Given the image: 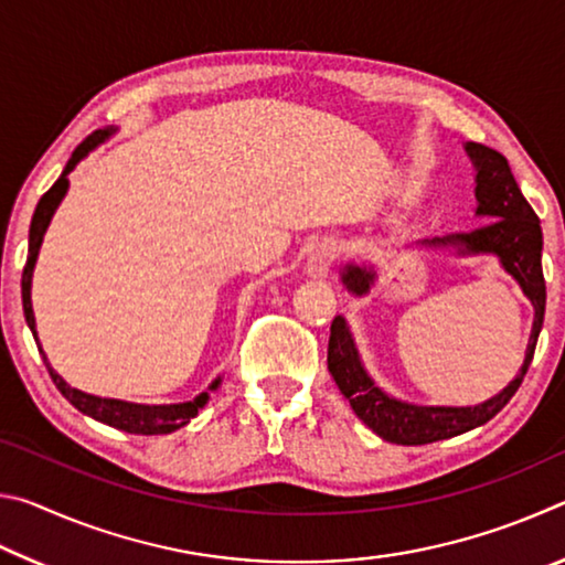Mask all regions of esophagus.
Returning a JSON list of instances; mask_svg holds the SVG:
<instances>
[{
	"label": "esophagus",
	"instance_id": "34e87169",
	"mask_svg": "<svg viewBox=\"0 0 565 565\" xmlns=\"http://www.w3.org/2000/svg\"><path fill=\"white\" fill-rule=\"evenodd\" d=\"M339 252H341V248H339L337 242H331V238H323L321 244L313 246V252L309 254V266H306V269H309L311 276H327L329 269L333 266V262L339 259Z\"/></svg>",
	"mask_w": 565,
	"mask_h": 565
}]
</instances>
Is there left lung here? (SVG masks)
Returning a JSON list of instances; mask_svg holds the SVG:
<instances>
[{"label":"left lung","mask_w":565,"mask_h":565,"mask_svg":"<svg viewBox=\"0 0 565 565\" xmlns=\"http://www.w3.org/2000/svg\"><path fill=\"white\" fill-rule=\"evenodd\" d=\"M466 151L476 164V214L486 218V224L471 228V232L434 238L428 244L458 246L461 254L499 256L503 269L521 284L523 294L529 296L535 309L531 341L529 349H525L521 374L499 396L486 401V404L466 408L411 406L404 404V401L386 396L369 379V374L361 366L359 351L353 347L347 321L341 317L333 319L327 359L331 376L337 381L341 394L349 398L353 414L388 444L420 446L444 441V438L466 434L476 426H483L486 420H491L523 384V376L531 366L535 343H539V333L543 327V313H546V279H543L541 266L543 234L539 216H535L531 204L525 202L503 154L483 145H476V141H468ZM371 281H374V271L363 269V266H347V271H343V284L353 294H366Z\"/></svg>","instance_id":"8db88e82"}]
</instances>
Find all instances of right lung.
Instances as JSON below:
<instances>
[{"instance_id":"add662e5","label":"right lung","mask_w":565,"mask_h":565,"mask_svg":"<svg viewBox=\"0 0 565 565\" xmlns=\"http://www.w3.org/2000/svg\"><path fill=\"white\" fill-rule=\"evenodd\" d=\"M109 137V129H99V131H92L87 139L82 141L79 147L72 151V159L66 161V167L62 171V177L54 181L52 189L46 191V194L40 199V204L34 209V216H32V226H30V254H26V264H24V271H22V306H24V317L26 323H30V329L34 333V341H36V331H34V311H32V299H30V289H32V271H34V262H36V254H40V246H42V238L46 226H50V218L54 214V209L60 206L62 196L66 194V186H70V179L66 174L79 164V161L89 154V151L102 145L104 139ZM42 351V349H40ZM46 371H50V376L54 381V386L62 391V396L70 401L74 408H79L82 414H87L92 418L102 420V424L119 428V431H127V434H141V436H157V434H171L177 431V428L186 426L191 418L199 414V408H202L209 394L196 396L194 401H186V404H169V406H145V404H129V401H119V398H99V396H92V394H84L79 388H72L66 381L56 374V371L50 366V361H46ZM216 379L212 388L218 386Z\"/></svg>"}]
</instances>
